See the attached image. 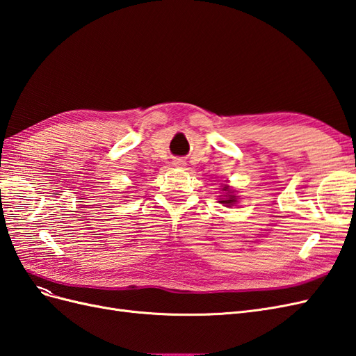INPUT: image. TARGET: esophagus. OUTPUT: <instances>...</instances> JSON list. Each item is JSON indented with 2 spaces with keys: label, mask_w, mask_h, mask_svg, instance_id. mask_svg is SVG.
<instances>
[{
  "label": "esophagus",
  "mask_w": 356,
  "mask_h": 356,
  "mask_svg": "<svg viewBox=\"0 0 356 356\" xmlns=\"http://www.w3.org/2000/svg\"><path fill=\"white\" fill-rule=\"evenodd\" d=\"M184 165H186V161L182 159H175L174 160V166H177V168H182Z\"/></svg>",
  "instance_id": "1"
}]
</instances>
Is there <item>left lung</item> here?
Masks as SVG:
<instances>
[{
  "label": "left lung",
  "mask_w": 356,
  "mask_h": 356,
  "mask_svg": "<svg viewBox=\"0 0 356 356\" xmlns=\"http://www.w3.org/2000/svg\"><path fill=\"white\" fill-rule=\"evenodd\" d=\"M222 191L225 195L222 199H220V203L225 204V207H233V204H236V202H238V196H234V191L229 186H224Z\"/></svg>",
  "instance_id": "left-lung-1"
}]
</instances>
